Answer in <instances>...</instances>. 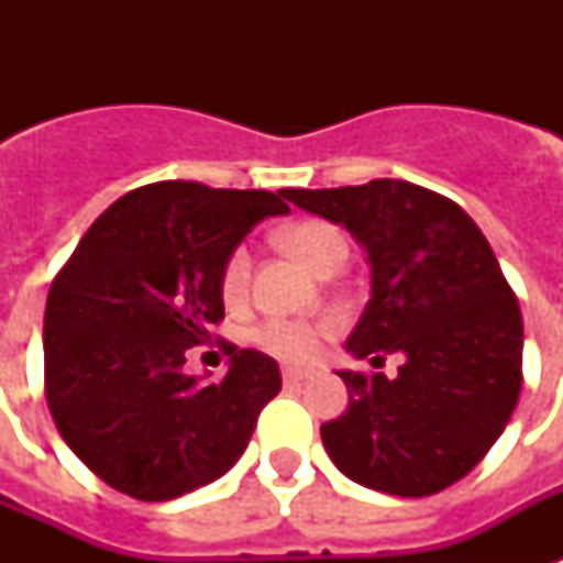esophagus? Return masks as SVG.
Returning <instances> with one entry per match:
<instances>
[{"instance_id":"34e87169","label":"esophagus","mask_w":563,"mask_h":563,"mask_svg":"<svg viewBox=\"0 0 563 563\" xmlns=\"http://www.w3.org/2000/svg\"><path fill=\"white\" fill-rule=\"evenodd\" d=\"M309 374H312V371H307V368H283V383L298 385V383H303V379H309Z\"/></svg>"}]
</instances>
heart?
<instances>
[{"instance_id":"obj_1","label":"heart","mask_w":563,"mask_h":563,"mask_svg":"<svg viewBox=\"0 0 563 563\" xmlns=\"http://www.w3.org/2000/svg\"><path fill=\"white\" fill-rule=\"evenodd\" d=\"M283 247L289 251L295 260L321 272L333 256L347 254L344 236L333 224L327 221H298L280 233ZM247 277H251V254L247 247L239 245L233 254L228 256V263L221 268V295L228 300H239L247 289ZM260 344L265 351H272L274 356L289 362H303L312 360L318 353V342H321V330L307 321H286V318H274L265 327H260L256 333Z\"/></svg>"}]
</instances>
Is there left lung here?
<instances>
[{"mask_svg": "<svg viewBox=\"0 0 563 563\" xmlns=\"http://www.w3.org/2000/svg\"><path fill=\"white\" fill-rule=\"evenodd\" d=\"M280 195L368 254L371 300L344 351L402 356L394 379L339 371L351 402L321 427L327 453L391 497L450 488L503 435L523 385V318L488 239L459 203L406 180Z\"/></svg>", "mask_w": 563, "mask_h": 563, "instance_id": "obj_1", "label": "left lung"}]
</instances>
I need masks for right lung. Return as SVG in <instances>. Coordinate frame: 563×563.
Listing matches in <instances>:
<instances>
[{"label":"right lung","mask_w":563,"mask_h":563,"mask_svg":"<svg viewBox=\"0 0 563 563\" xmlns=\"http://www.w3.org/2000/svg\"><path fill=\"white\" fill-rule=\"evenodd\" d=\"M280 192L148 184L113 201L52 283L46 400L69 450L143 503L184 497L239 462L280 368L230 347L221 383L184 371L224 318L221 268L245 233L286 216Z\"/></svg>","instance_id":"1"}]
</instances>
